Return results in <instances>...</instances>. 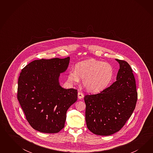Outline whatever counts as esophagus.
<instances>
[{
    "label": "esophagus",
    "mask_w": 153,
    "mask_h": 153,
    "mask_svg": "<svg viewBox=\"0 0 153 153\" xmlns=\"http://www.w3.org/2000/svg\"><path fill=\"white\" fill-rule=\"evenodd\" d=\"M84 97V95L81 92H79L78 93V98L79 99H83Z\"/></svg>",
    "instance_id": "34e87169"
}]
</instances>
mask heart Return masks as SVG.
Returning <instances> with one entry per match:
<instances>
[{
    "label": "heart",
    "instance_id": "b5f03b06",
    "mask_svg": "<svg viewBox=\"0 0 153 153\" xmlns=\"http://www.w3.org/2000/svg\"><path fill=\"white\" fill-rule=\"evenodd\" d=\"M113 74V68L109 63L90 59L76 65L75 70L70 71L68 74V81L76 84L82 79L83 86L88 91L98 93L109 86Z\"/></svg>",
    "mask_w": 153,
    "mask_h": 153
}]
</instances>
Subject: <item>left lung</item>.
<instances>
[{"instance_id": "1", "label": "left lung", "mask_w": 153, "mask_h": 153, "mask_svg": "<svg viewBox=\"0 0 153 153\" xmlns=\"http://www.w3.org/2000/svg\"><path fill=\"white\" fill-rule=\"evenodd\" d=\"M116 60L120 64L116 82L100 93L84 97L86 125L97 135L109 136L119 131L132 115L137 102L131 67L125 60Z\"/></svg>"}]
</instances>
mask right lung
I'll return each mask as SVG.
<instances>
[{"instance_id":"obj_1","label":"right lung","mask_w":153,"mask_h":153,"mask_svg":"<svg viewBox=\"0 0 153 153\" xmlns=\"http://www.w3.org/2000/svg\"><path fill=\"white\" fill-rule=\"evenodd\" d=\"M70 58L33 60L22 69L18 81L17 99L33 129L58 133L65 127L66 113L77 100V90L60 86V74Z\"/></svg>"}]
</instances>
